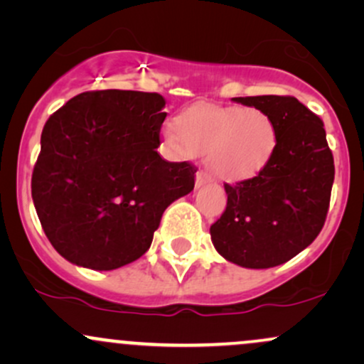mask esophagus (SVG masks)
Segmentation results:
<instances>
[{"instance_id": "34e87169", "label": "esophagus", "mask_w": 364, "mask_h": 364, "mask_svg": "<svg viewBox=\"0 0 364 364\" xmlns=\"http://www.w3.org/2000/svg\"><path fill=\"white\" fill-rule=\"evenodd\" d=\"M208 178L205 173H202V171H198V173H196V176H195V186L196 188H200V186H203L205 185V183H208Z\"/></svg>"}]
</instances>
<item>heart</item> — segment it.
<instances>
[{
    "label": "heart",
    "instance_id": "obj_1",
    "mask_svg": "<svg viewBox=\"0 0 364 364\" xmlns=\"http://www.w3.org/2000/svg\"><path fill=\"white\" fill-rule=\"evenodd\" d=\"M166 140L178 152L205 156L208 169L224 181H248L262 173L277 149V128L258 107L196 104L176 118Z\"/></svg>",
    "mask_w": 364,
    "mask_h": 364
}]
</instances>
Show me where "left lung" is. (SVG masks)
Returning a JSON list of instances; mask_svg holds the SVG:
<instances>
[{
	"label": "left lung",
	"instance_id": "left-lung-1",
	"mask_svg": "<svg viewBox=\"0 0 364 364\" xmlns=\"http://www.w3.org/2000/svg\"><path fill=\"white\" fill-rule=\"evenodd\" d=\"M235 102L265 111L277 149L258 176L224 185L228 207L210 225L214 248L245 269L286 263L318 236L328 212L333 157L321 119L296 97L255 95Z\"/></svg>",
	"mask_w": 364,
	"mask_h": 364
}]
</instances>
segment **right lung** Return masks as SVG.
Masks as SVG:
<instances>
[{"instance_id": "right-lung-1", "label": "right lung", "mask_w": 364, "mask_h": 364, "mask_svg": "<svg viewBox=\"0 0 364 364\" xmlns=\"http://www.w3.org/2000/svg\"><path fill=\"white\" fill-rule=\"evenodd\" d=\"M161 94L83 92L46 121L32 200L46 236L78 267L114 270L150 248L161 217L196 169L157 154Z\"/></svg>"}]
</instances>
